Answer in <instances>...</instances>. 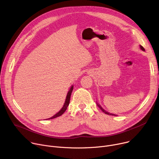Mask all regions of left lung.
Instances as JSON below:
<instances>
[{
    "instance_id": "left-lung-1",
    "label": "left lung",
    "mask_w": 159,
    "mask_h": 159,
    "mask_svg": "<svg viewBox=\"0 0 159 159\" xmlns=\"http://www.w3.org/2000/svg\"><path fill=\"white\" fill-rule=\"evenodd\" d=\"M140 47H141V50H143V51H145V49L143 48V47H142V46L141 45V46H140ZM97 105H98V107H99V108H100V109H101V110H102V111H103V112L105 114H108V115H112V116H116L115 114H111V113H109L108 112H106V111H105L104 109H103V108H102V107L100 106V105L99 104H98V103H97Z\"/></svg>"
}]
</instances>
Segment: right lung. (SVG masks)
<instances>
[{
  "instance_id": "right-lung-1",
  "label": "right lung",
  "mask_w": 159,
  "mask_h": 159,
  "mask_svg": "<svg viewBox=\"0 0 159 159\" xmlns=\"http://www.w3.org/2000/svg\"><path fill=\"white\" fill-rule=\"evenodd\" d=\"M73 86H71V88H70V91H68V94H67V97H66V98L65 103L64 105H63L62 108L60 110V111H59V112H57L56 114H55L54 116H53L52 117H51V118H48V120L54 119V118H57V117H59V116H61L63 113H64V112L66 111V109H67L68 106L69 105V103H70V97H71V92H72V91H73Z\"/></svg>"
}]
</instances>
